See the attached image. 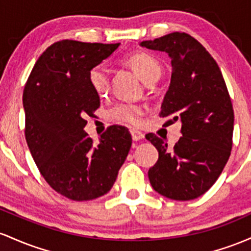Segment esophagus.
<instances>
[{
  "label": "esophagus",
  "instance_id": "1",
  "mask_svg": "<svg viewBox=\"0 0 251 251\" xmlns=\"http://www.w3.org/2000/svg\"><path fill=\"white\" fill-rule=\"evenodd\" d=\"M130 134H131V139L134 141H140L145 137L143 133H141V131L137 130V129H130Z\"/></svg>",
  "mask_w": 251,
  "mask_h": 251
}]
</instances>
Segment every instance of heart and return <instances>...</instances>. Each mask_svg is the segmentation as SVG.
<instances>
[{"label":"heart","mask_w":251,"mask_h":251,"mask_svg":"<svg viewBox=\"0 0 251 251\" xmlns=\"http://www.w3.org/2000/svg\"><path fill=\"white\" fill-rule=\"evenodd\" d=\"M126 61L146 85H153L161 75V65L147 53H135ZM88 81L98 96L105 95L110 88V71L104 64L95 65L89 70ZM143 112L145 108L137 104L118 103L109 110V116L118 122L137 125Z\"/></svg>","instance_id":"obj_1"}]
</instances>
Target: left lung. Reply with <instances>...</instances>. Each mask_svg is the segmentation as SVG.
<instances>
[{
    "label": "left lung",
    "mask_w": 251,
    "mask_h": 251,
    "mask_svg": "<svg viewBox=\"0 0 251 251\" xmlns=\"http://www.w3.org/2000/svg\"><path fill=\"white\" fill-rule=\"evenodd\" d=\"M141 46L172 59L160 117L168 118L166 125L181 121L182 134L172 148L155 134L146 135L159 151L149 181L170 199H196L215 184L231 154L233 109L226 84L215 59L190 34L174 32Z\"/></svg>",
    "instance_id": "8db88e82"
}]
</instances>
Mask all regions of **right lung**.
<instances>
[{"label": "right lung", "mask_w": 251, "mask_h": 251, "mask_svg": "<svg viewBox=\"0 0 251 251\" xmlns=\"http://www.w3.org/2000/svg\"><path fill=\"white\" fill-rule=\"evenodd\" d=\"M120 44L54 42L39 57L24 90L25 136L49 185L75 201H92L111 190L131 147L122 126H110L100 142L84 130L100 100L88 72Z\"/></svg>", "instance_id": "1"}]
</instances>
